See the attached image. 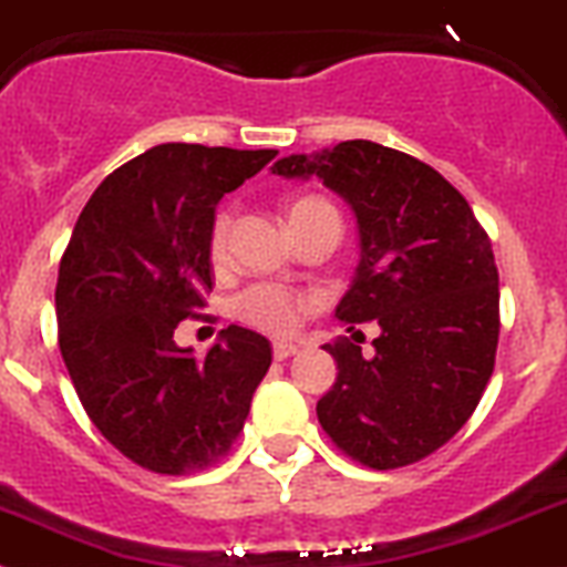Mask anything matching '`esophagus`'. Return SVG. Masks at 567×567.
<instances>
[{
    "label": "esophagus",
    "instance_id": "1",
    "mask_svg": "<svg viewBox=\"0 0 567 567\" xmlns=\"http://www.w3.org/2000/svg\"><path fill=\"white\" fill-rule=\"evenodd\" d=\"M296 352H299V347H296V343H290V341L274 343V358H277V361H285V358L296 355Z\"/></svg>",
    "mask_w": 567,
    "mask_h": 567
}]
</instances>
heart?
Wrapping results in <instances>:
<instances>
[{
    "instance_id": "b5f03b06",
    "label": "heart",
    "mask_w": 567,
    "mask_h": 567,
    "mask_svg": "<svg viewBox=\"0 0 567 567\" xmlns=\"http://www.w3.org/2000/svg\"><path fill=\"white\" fill-rule=\"evenodd\" d=\"M316 206H330L319 198H299L288 206V220L301 215V212L316 209ZM229 215L220 212L215 218V226H212L209 237V251L212 257L220 259L226 251V235H229ZM235 316L246 324L257 327V330L268 332H290L296 330V324L301 321V313L308 310V301L305 296L293 293L288 288H279V285H254V288L243 290L240 296L231 305Z\"/></svg>"
}]
</instances>
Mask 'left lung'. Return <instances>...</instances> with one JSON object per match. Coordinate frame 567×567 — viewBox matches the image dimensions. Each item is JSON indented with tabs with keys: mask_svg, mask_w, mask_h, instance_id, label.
I'll use <instances>...</instances> for the list:
<instances>
[{
	"mask_svg": "<svg viewBox=\"0 0 567 567\" xmlns=\"http://www.w3.org/2000/svg\"><path fill=\"white\" fill-rule=\"evenodd\" d=\"M282 178H321L355 212L358 259L336 319L374 352L324 343L338 378L316 405L347 456L394 470L451 442L478 405L498 349V268L464 195L431 164L369 140L290 153Z\"/></svg>",
	"mask_w": 567,
	"mask_h": 567,
	"instance_id": "1",
	"label": "left lung"
}]
</instances>
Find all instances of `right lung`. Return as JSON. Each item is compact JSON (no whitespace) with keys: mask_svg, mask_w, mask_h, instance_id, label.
<instances>
[{"mask_svg":"<svg viewBox=\"0 0 567 567\" xmlns=\"http://www.w3.org/2000/svg\"><path fill=\"white\" fill-rule=\"evenodd\" d=\"M277 151L167 142L103 178L61 257L58 343L89 420L153 473L226 456L271 367V343L226 327L206 358L173 341L212 290L215 206Z\"/></svg>","mask_w":567,"mask_h":567,"instance_id":"1","label":"right lung"}]
</instances>
